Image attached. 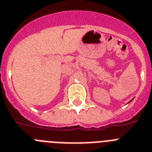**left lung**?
Wrapping results in <instances>:
<instances>
[{"mask_svg":"<svg viewBox=\"0 0 152 152\" xmlns=\"http://www.w3.org/2000/svg\"><path fill=\"white\" fill-rule=\"evenodd\" d=\"M131 101H130V102H131Z\"/></svg>","mask_w":152,"mask_h":152,"instance_id":"8db88e82","label":"left lung"}]
</instances>
